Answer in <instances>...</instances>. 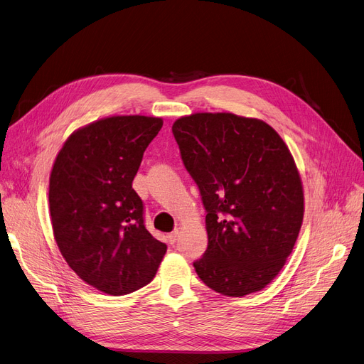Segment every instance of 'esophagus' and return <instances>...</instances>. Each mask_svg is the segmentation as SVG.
I'll use <instances>...</instances> for the list:
<instances>
[{"label":"esophagus","mask_w":364,"mask_h":364,"mask_svg":"<svg viewBox=\"0 0 364 364\" xmlns=\"http://www.w3.org/2000/svg\"><path fill=\"white\" fill-rule=\"evenodd\" d=\"M168 240H169V243H171V245H174V243H176V241L178 240V230L173 231L171 234H168Z\"/></svg>","instance_id":"1"}]
</instances>
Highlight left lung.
<instances>
[{"label":"left lung","instance_id":"left-lung-1","mask_svg":"<svg viewBox=\"0 0 364 364\" xmlns=\"http://www.w3.org/2000/svg\"><path fill=\"white\" fill-rule=\"evenodd\" d=\"M173 134L206 210L208 249L193 263L199 278L228 297L260 291L291 255L303 223L293 155L264 121L231 112L181 117Z\"/></svg>","mask_w":364,"mask_h":364}]
</instances>
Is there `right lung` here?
Instances as JSON below:
<instances>
[{
  "label": "right lung",
  "mask_w": 364,
  "mask_h": 364,
  "mask_svg": "<svg viewBox=\"0 0 364 364\" xmlns=\"http://www.w3.org/2000/svg\"><path fill=\"white\" fill-rule=\"evenodd\" d=\"M162 118L115 115L73 133L50 177V212L58 249L86 284L124 296L149 284L166 245L144 227L132 183Z\"/></svg>",
  "instance_id": "obj_1"
}]
</instances>
